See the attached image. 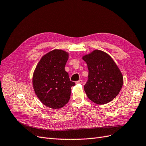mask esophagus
Segmentation results:
<instances>
[{
	"instance_id": "1",
	"label": "esophagus",
	"mask_w": 146,
	"mask_h": 146,
	"mask_svg": "<svg viewBox=\"0 0 146 146\" xmlns=\"http://www.w3.org/2000/svg\"><path fill=\"white\" fill-rule=\"evenodd\" d=\"M82 83H83V81L82 80H79L78 81L76 82L77 84H82Z\"/></svg>"
}]
</instances>
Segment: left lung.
<instances>
[{
	"label": "left lung",
	"instance_id": "obj_1",
	"mask_svg": "<svg viewBox=\"0 0 146 146\" xmlns=\"http://www.w3.org/2000/svg\"><path fill=\"white\" fill-rule=\"evenodd\" d=\"M88 66V80L84 86L91 101L106 104L118 95L123 85V76L117 66L108 54L94 50L83 56Z\"/></svg>",
	"mask_w": 146,
	"mask_h": 146
}]
</instances>
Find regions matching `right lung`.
I'll return each instance as SVG.
<instances>
[{
    "label": "right lung",
    "mask_w": 146,
    "mask_h": 146,
    "mask_svg": "<svg viewBox=\"0 0 146 146\" xmlns=\"http://www.w3.org/2000/svg\"><path fill=\"white\" fill-rule=\"evenodd\" d=\"M69 54L55 49L42 56L33 75L35 94L41 102L52 109L62 108L69 100L71 87L76 83L70 80L64 70Z\"/></svg>",
    "instance_id": "1"
}]
</instances>
